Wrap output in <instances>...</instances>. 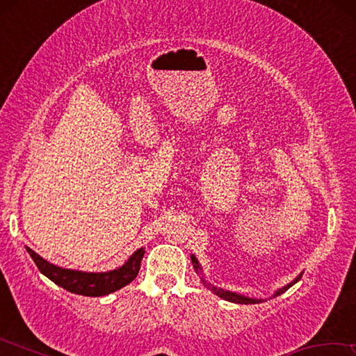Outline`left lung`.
Returning a JSON list of instances; mask_svg holds the SVG:
<instances>
[{
  "instance_id": "8db88e82",
  "label": "left lung",
  "mask_w": 356,
  "mask_h": 356,
  "mask_svg": "<svg viewBox=\"0 0 356 356\" xmlns=\"http://www.w3.org/2000/svg\"><path fill=\"white\" fill-rule=\"evenodd\" d=\"M191 264H193V268H195V272H196L197 275H200V278H201V281H202V284L206 286V287H209L210 291H212L215 295H218L220 298L226 300V301H231V303H238V305H254V303H262V301H264V298H252V297H246V295L237 293V292H232V291H225V289H221V287H216V286H213V284H210V282H207V281H206V276H204V273H202L201 264H200V261H197L195 254H191ZM301 275H303V273H300V275L297 276V278H295L292 282H289L287 286L278 289V291H276V292L273 293V298H275V297H278V295H281V293H284L289 287H292V286L295 284V282H298V281H300V278H301Z\"/></svg>"
}]
</instances>
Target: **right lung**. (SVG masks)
<instances>
[{"mask_svg":"<svg viewBox=\"0 0 356 356\" xmlns=\"http://www.w3.org/2000/svg\"><path fill=\"white\" fill-rule=\"evenodd\" d=\"M26 251L34 264L38 265L42 275H45L48 280H51L65 291L84 295V297H104V295L113 293L130 284L140 272L143 256L146 252L144 248L136 250L127 259V262L118 268L110 270V272H81V270L63 268L55 264H50L28 246Z\"/></svg>","mask_w":356,"mask_h":356,"instance_id":"add662e5","label":"right lung"}]
</instances>
